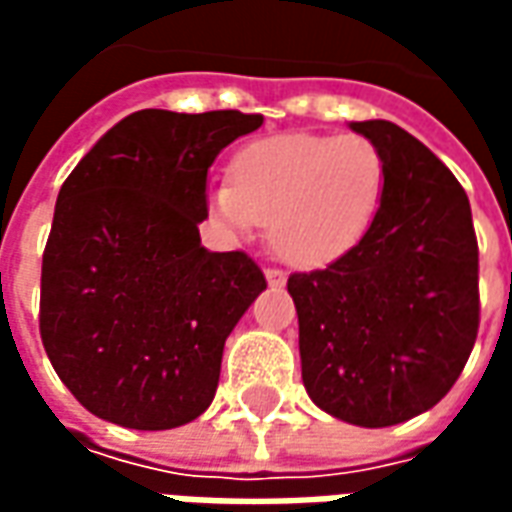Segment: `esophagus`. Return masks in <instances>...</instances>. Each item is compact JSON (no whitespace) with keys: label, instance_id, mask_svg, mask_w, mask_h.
I'll list each match as a JSON object with an SVG mask.
<instances>
[{"label":"esophagus","instance_id":"1","mask_svg":"<svg viewBox=\"0 0 512 512\" xmlns=\"http://www.w3.org/2000/svg\"><path fill=\"white\" fill-rule=\"evenodd\" d=\"M285 271H279V268H266V282L271 288H282L285 285Z\"/></svg>","mask_w":512,"mask_h":512}]
</instances>
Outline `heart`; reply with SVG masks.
I'll return each instance as SVG.
<instances>
[{"label": "heart", "instance_id": "heart-1", "mask_svg": "<svg viewBox=\"0 0 512 512\" xmlns=\"http://www.w3.org/2000/svg\"><path fill=\"white\" fill-rule=\"evenodd\" d=\"M384 178V158L365 136H274L235 156L233 183L211 189V213L235 233L268 224L279 257L321 266L365 235Z\"/></svg>", "mask_w": 512, "mask_h": 512}]
</instances>
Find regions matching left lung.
<instances>
[{
	"label": "left lung",
	"instance_id": "obj_1",
	"mask_svg": "<svg viewBox=\"0 0 512 512\" xmlns=\"http://www.w3.org/2000/svg\"><path fill=\"white\" fill-rule=\"evenodd\" d=\"M384 158L367 233L326 268L293 274L301 378L312 403L389 428L447 395L480 323L472 208L450 169L389 120L351 123Z\"/></svg>",
	"mask_w": 512,
	"mask_h": 512
}]
</instances>
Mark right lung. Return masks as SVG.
<instances>
[{"mask_svg":"<svg viewBox=\"0 0 512 512\" xmlns=\"http://www.w3.org/2000/svg\"><path fill=\"white\" fill-rule=\"evenodd\" d=\"M260 115L142 109L106 131L62 183L40 274V337L90 414L169 430L211 406L224 340L266 277L208 252L213 158Z\"/></svg>","mask_w":512,"mask_h":512,"instance_id":"right-lung-1","label":"right lung"}]
</instances>
